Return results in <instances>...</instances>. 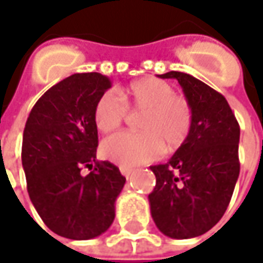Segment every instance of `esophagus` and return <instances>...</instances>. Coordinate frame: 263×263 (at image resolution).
I'll list each match as a JSON object with an SVG mask.
<instances>
[{"mask_svg": "<svg viewBox=\"0 0 263 263\" xmlns=\"http://www.w3.org/2000/svg\"><path fill=\"white\" fill-rule=\"evenodd\" d=\"M120 173H121L123 176L126 177V178H128V177L132 176V173H133V168L123 165V167H120Z\"/></svg>", "mask_w": 263, "mask_h": 263, "instance_id": "esophagus-1", "label": "esophagus"}]
</instances>
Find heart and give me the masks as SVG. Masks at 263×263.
<instances>
[{
    "mask_svg": "<svg viewBox=\"0 0 263 263\" xmlns=\"http://www.w3.org/2000/svg\"><path fill=\"white\" fill-rule=\"evenodd\" d=\"M130 111L139 118L140 133H118L105 139L101 152L106 159L121 165H137L157 159L164 146L173 152L184 145L192 130L193 111L184 96L176 95L167 82L145 77L135 82L128 95L111 89L95 106V124L99 132L109 133L123 126Z\"/></svg>",
    "mask_w": 263,
    "mask_h": 263,
    "instance_id": "heart-1",
    "label": "heart"
}]
</instances>
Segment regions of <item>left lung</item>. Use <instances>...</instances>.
<instances>
[{
  "label": "left lung",
  "mask_w": 263,
  "mask_h": 263,
  "mask_svg": "<svg viewBox=\"0 0 263 263\" xmlns=\"http://www.w3.org/2000/svg\"><path fill=\"white\" fill-rule=\"evenodd\" d=\"M159 77L176 79L183 87L193 123L167 164L151 167L157 177L151 214L168 237H197L217 224L231 200L240 173V126L227 99L199 79L180 71Z\"/></svg>",
  "instance_id": "obj_1"
}]
</instances>
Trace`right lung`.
<instances>
[{"mask_svg":"<svg viewBox=\"0 0 263 263\" xmlns=\"http://www.w3.org/2000/svg\"><path fill=\"white\" fill-rule=\"evenodd\" d=\"M111 87L99 73H77L48 89L26 121L22 164L27 192L45 226L57 236L89 240L105 233L126 177L96 159L95 106ZM91 173L81 176V168Z\"/></svg>","mask_w":263,"mask_h":263,"instance_id":"1","label":"right lung"}]
</instances>
